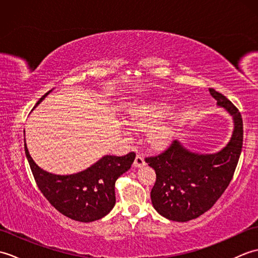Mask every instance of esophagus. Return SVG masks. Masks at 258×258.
Instances as JSON below:
<instances>
[{
	"mask_svg": "<svg viewBox=\"0 0 258 258\" xmlns=\"http://www.w3.org/2000/svg\"><path fill=\"white\" fill-rule=\"evenodd\" d=\"M145 165V161H144V157L141 156V155H136L135 160H134V166L136 167H142Z\"/></svg>",
	"mask_w": 258,
	"mask_h": 258,
	"instance_id": "34e87169",
	"label": "esophagus"
}]
</instances>
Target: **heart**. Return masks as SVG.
<instances>
[{
  "instance_id": "b5f03b06",
  "label": "heart",
  "mask_w": 258,
  "mask_h": 258,
  "mask_svg": "<svg viewBox=\"0 0 258 258\" xmlns=\"http://www.w3.org/2000/svg\"><path fill=\"white\" fill-rule=\"evenodd\" d=\"M171 111V106L166 103H146L141 104L128 113V123L136 127H146L161 117L165 116ZM171 136L169 126L163 125L153 128L149 134V141L152 145L160 146L168 141Z\"/></svg>"
}]
</instances>
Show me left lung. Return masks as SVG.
<instances>
[{
    "label": "left lung",
    "instance_id": "left-lung-1",
    "mask_svg": "<svg viewBox=\"0 0 258 258\" xmlns=\"http://www.w3.org/2000/svg\"><path fill=\"white\" fill-rule=\"evenodd\" d=\"M210 93L234 118V133L225 149L216 154L200 155L173 141L160 154L145 157L156 173L152 204L171 221L187 222L210 210L231 183L242 152V115L220 92L210 89Z\"/></svg>",
    "mask_w": 258,
    "mask_h": 258
}]
</instances>
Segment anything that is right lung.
<instances>
[{
	"mask_svg": "<svg viewBox=\"0 0 258 258\" xmlns=\"http://www.w3.org/2000/svg\"><path fill=\"white\" fill-rule=\"evenodd\" d=\"M24 150L41 193L64 216L83 223L100 220L112 211L115 205V182L128 171L136 155L135 152L123 156L106 155L83 172L61 176L38 167L32 160L25 142Z\"/></svg>",
	"mask_w": 258,
	"mask_h": 258,
	"instance_id": "obj_1",
	"label": "right lung"
}]
</instances>
